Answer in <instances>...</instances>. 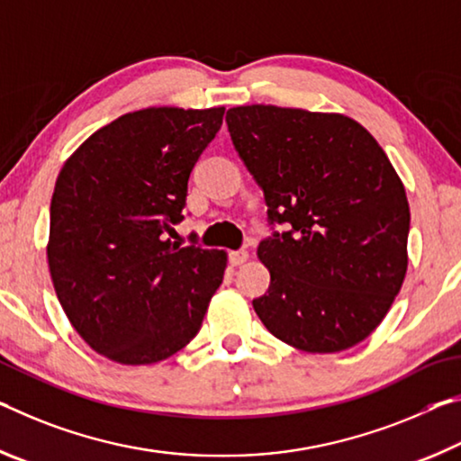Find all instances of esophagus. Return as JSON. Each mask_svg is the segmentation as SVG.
Listing matches in <instances>:
<instances>
[{
    "label": "esophagus",
    "mask_w": 461,
    "mask_h": 461,
    "mask_svg": "<svg viewBox=\"0 0 461 461\" xmlns=\"http://www.w3.org/2000/svg\"><path fill=\"white\" fill-rule=\"evenodd\" d=\"M229 261H230V266H243V263H247L249 261V253L247 251H232L230 255H229Z\"/></svg>",
    "instance_id": "esophagus-1"
}]
</instances>
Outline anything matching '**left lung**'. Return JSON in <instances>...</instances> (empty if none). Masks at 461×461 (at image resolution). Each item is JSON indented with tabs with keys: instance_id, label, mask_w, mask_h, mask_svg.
Returning <instances> with one entry per match:
<instances>
[{
	"instance_id": "left-lung-1",
	"label": "left lung",
	"mask_w": 461,
	"mask_h": 461,
	"mask_svg": "<svg viewBox=\"0 0 461 461\" xmlns=\"http://www.w3.org/2000/svg\"><path fill=\"white\" fill-rule=\"evenodd\" d=\"M232 145L266 194L269 290L253 308L271 335L306 353H337L378 329L409 267L411 208L388 155L337 112L237 105Z\"/></svg>"
}]
</instances>
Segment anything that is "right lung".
<instances>
[{
  "instance_id": "right-lung-1",
  "label": "right lung",
  "mask_w": 461,
  "mask_h": 461,
  "mask_svg": "<svg viewBox=\"0 0 461 461\" xmlns=\"http://www.w3.org/2000/svg\"><path fill=\"white\" fill-rule=\"evenodd\" d=\"M224 108L153 105L102 126L65 161L50 200L47 259L67 319L122 366L171 357L198 335L226 251L179 247L187 179Z\"/></svg>"
}]
</instances>
